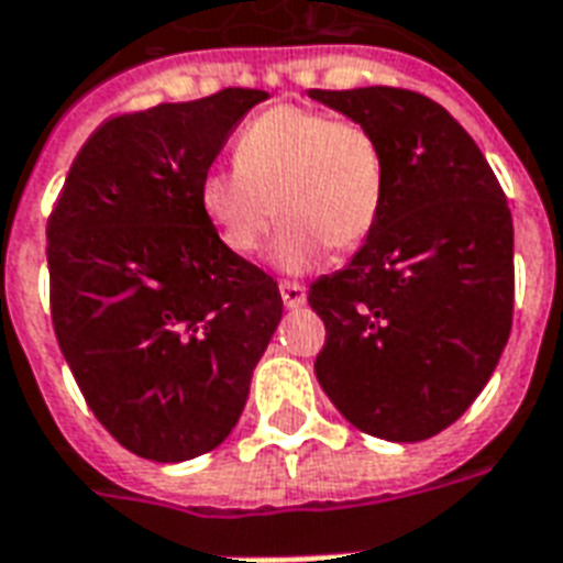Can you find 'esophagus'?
Segmentation results:
<instances>
[{"mask_svg": "<svg viewBox=\"0 0 563 563\" xmlns=\"http://www.w3.org/2000/svg\"><path fill=\"white\" fill-rule=\"evenodd\" d=\"M280 298L289 310H295V307H303V301H307V289H303L301 283L286 280L280 283Z\"/></svg>", "mask_w": 563, "mask_h": 563, "instance_id": "34e87169", "label": "esophagus"}]
</instances>
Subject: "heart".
Here are the masks:
<instances>
[{"label":"heart","mask_w":563,"mask_h":563,"mask_svg":"<svg viewBox=\"0 0 563 563\" xmlns=\"http://www.w3.org/2000/svg\"><path fill=\"white\" fill-rule=\"evenodd\" d=\"M387 164L366 124L280 103L241 128L235 166L208 169L199 208L232 253H256L274 211L283 218L271 260L303 271L324 247L355 250L376 227Z\"/></svg>","instance_id":"heart-1"}]
</instances>
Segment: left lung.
Returning a JSON list of instances; mask_svg holds the SVG:
<instances>
[{
  "instance_id": "1",
  "label": "left lung",
  "mask_w": 563,
  "mask_h": 563,
  "mask_svg": "<svg viewBox=\"0 0 563 563\" xmlns=\"http://www.w3.org/2000/svg\"><path fill=\"white\" fill-rule=\"evenodd\" d=\"M382 143V214L352 262L310 286L316 378L352 427L423 441L472 406L514 324V218L472 136L418 91L310 89Z\"/></svg>"
}]
</instances>
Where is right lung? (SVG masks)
I'll return each instance as SVG.
<instances>
[{
	"label": "right lung",
	"mask_w": 563,
	"mask_h": 563,
	"mask_svg": "<svg viewBox=\"0 0 563 563\" xmlns=\"http://www.w3.org/2000/svg\"><path fill=\"white\" fill-rule=\"evenodd\" d=\"M268 98L223 89L103 122L47 223L53 328L82 397L136 456L185 462L239 423L283 316L274 277L199 208L232 128Z\"/></svg>",
	"instance_id": "right-lung-1"
}]
</instances>
